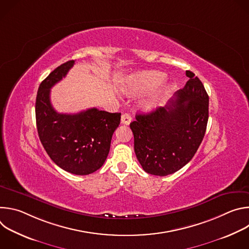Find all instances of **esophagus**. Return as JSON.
<instances>
[{"instance_id": "1", "label": "esophagus", "mask_w": 249, "mask_h": 249, "mask_svg": "<svg viewBox=\"0 0 249 249\" xmlns=\"http://www.w3.org/2000/svg\"><path fill=\"white\" fill-rule=\"evenodd\" d=\"M131 120H132V117H131V115H130L129 113H124V114H122V116H121V123H122V124L129 125L130 122H131Z\"/></svg>"}]
</instances>
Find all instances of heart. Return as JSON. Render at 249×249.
Returning <instances> with one entry per match:
<instances>
[{
	"mask_svg": "<svg viewBox=\"0 0 249 249\" xmlns=\"http://www.w3.org/2000/svg\"><path fill=\"white\" fill-rule=\"evenodd\" d=\"M164 80V75L157 71H148L130 75L125 83L124 90L129 93H141L152 90ZM169 86L164 85L160 89L153 90L149 98L144 102V108L150 110L159 104V102L169 91Z\"/></svg>",
	"mask_w": 249,
	"mask_h": 249,
	"instance_id": "b5f03b06",
	"label": "heart"
}]
</instances>
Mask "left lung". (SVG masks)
<instances>
[{"label": "left lung", "instance_id": "obj_1", "mask_svg": "<svg viewBox=\"0 0 249 249\" xmlns=\"http://www.w3.org/2000/svg\"><path fill=\"white\" fill-rule=\"evenodd\" d=\"M185 87L177 90L165 107L137 114L130 128L134 150L143 169L165 176L182 168L197 152L209 118V96L191 71Z\"/></svg>", "mask_w": 249, "mask_h": 249}]
</instances>
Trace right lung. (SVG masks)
<instances>
[{"mask_svg":"<svg viewBox=\"0 0 249 249\" xmlns=\"http://www.w3.org/2000/svg\"><path fill=\"white\" fill-rule=\"evenodd\" d=\"M74 64V60L62 64L40 84L35 116L40 142L50 159L70 173L88 175L99 169L107 158L121 113L93 107L76 114H66L53 108L50 89L66 77Z\"/></svg>","mask_w":249,"mask_h":249,"instance_id":"right-lung-1","label":"right lung"}]
</instances>
